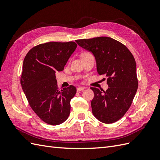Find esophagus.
Wrapping results in <instances>:
<instances>
[{
  "instance_id": "esophagus-1",
  "label": "esophagus",
  "mask_w": 160,
  "mask_h": 160,
  "mask_svg": "<svg viewBox=\"0 0 160 160\" xmlns=\"http://www.w3.org/2000/svg\"><path fill=\"white\" fill-rule=\"evenodd\" d=\"M85 88H83V87H81V88H77V92H79V91H83V90H84Z\"/></svg>"
}]
</instances>
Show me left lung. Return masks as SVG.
<instances>
[{
  "label": "left lung",
  "instance_id": "obj_1",
  "mask_svg": "<svg viewBox=\"0 0 160 160\" xmlns=\"http://www.w3.org/2000/svg\"><path fill=\"white\" fill-rule=\"evenodd\" d=\"M93 53L99 75H105L109 88L104 91L91 88L93 115L104 123L117 122L126 113L138 88L136 62L128 47L112 38L99 37L76 41Z\"/></svg>",
  "mask_w": 160,
  "mask_h": 160
}]
</instances>
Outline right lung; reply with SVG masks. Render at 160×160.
Masks as SVG:
<instances>
[{"label":"right lung","mask_w":160,"mask_h":160,"mask_svg":"<svg viewBox=\"0 0 160 160\" xmlns=\"http://www.w3.org/2000/svg\"><path fill=\"white\" fill-rule=\"evenodd\" d=\"M77 45L49 42L32 47L22 64L21 85L30 107L42 121L57 125L68 118L75 86L59 89L55 73L64 69Z\"/></svg>","instance_id":"right-lung-1"}]
</instances>
